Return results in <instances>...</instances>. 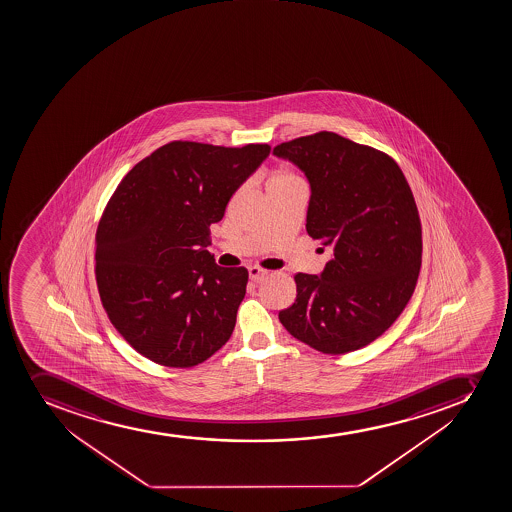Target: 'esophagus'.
<instances>
[{"label": "esophagus", "instance_id": "obj_1", "mask_svg": "<svg viewBox=\"0 0 512 512\" xmlns=\"http://www.w3.org/2000/svg\"><path fill=\"white\" fill-rule=\"evenodd\" d=\"M248 275H250V280H253V282H262L265 277H269V270L260 269V267H250Z\"/></svg>", "mask_w": 512, "mask_h": 512}]
</instances>
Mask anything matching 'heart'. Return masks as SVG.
Instances as JSON below:
<instances>
[{"label":"heart","instance_id":"b5f03b06","mask_svg":"<svg viewBox=\"0 0 512 512\" xmlns=\"http://www.w3.org/2000/svg\"><path fill=\"white\" fill-rule=\"evenodd\" d=\"M302 187V180L299 175L290 172L287 168H279L270 175L269 182H267V190H274V188H294Z\"/></svg>","mask_w":512,"mask_h":512}]
</instances>
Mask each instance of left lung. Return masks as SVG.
Instances as JSON below:
<instances>
[{"label":"left lung","mask_w":512,"mask_h":512,"mask_svg":"<svg viewBox=\"0 0 512 512\" xmlns=\"http://www.w3.org/2000/svg\"><path fill=\"white\" fill-rule=\"evenodd\" d=\"M309 178L307 233L330 247L322 275L297 274V297L279 319L322 354H347L384 334L414 294L422 227L394 158L337 133L280 143Z\"/></svg>","instance_id":"obj_1"}]
</instances>
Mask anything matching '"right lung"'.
<instances>
[{"label":"right lung","instance_id":"add662e5","mask_svg":"<svg viewBox=\"0 0 512 512\" xmlns=\"http://www.w3.org/2000/svg\"><path fill=\"white\" fill-rule=\"evenodd\" d=\"M269 153L267 143L170 142L138 162L108 200L95 237L98 292L138 354L187 369L227 344L248 272L215 264L210 225Z\"/></svg>","mask_w":512,"mask_h":512}]
</instances>
